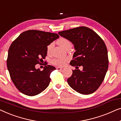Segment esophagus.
Segmentation results:
<instances>
[{
    "label": "esophagus",
    "mask_w": 121,
    "mask_h": 121,
    "mask_svg": "<svg viewBox=\"0 0 121 121\" xmlns=\"http://www.w3.org/2000/svg\"><path fill=\"white\" fill-rule=\"evenodd\" d=\"M57 69L58 70H61L62 69V68L60 67H57Z\"/></svg>",
    "instance_id": "1"
}]
</instances>
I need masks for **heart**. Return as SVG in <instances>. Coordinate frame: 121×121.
Returning a JSON list of instances; mask_svg holds the SVG:
<instances>
[{
  "label": "heart",
  "instance_id": "1",
  "mask_svg": "<svg viewBox=\"0 0 121 121\" xmlns=\"http://www.w3.org/2000/svg\"><path fill=\"white\" fill-rule=\"evenodd\" d=\"M58 44L59 46H61L63 48L65 49L66 48L71 46L72 44L69 39L64 37H60L58 40L57 41ZM53 46V43H50L46 47V50L48 53H49L51 52L52 48ZM68 60V58H56L52 60V63L58 66H63L64 65L65 63Z\"/></svg>",
  "mask_w": 121,
  "mask_h": 121
}]
</instances>
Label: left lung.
<instances>
[{
    "label": "left lung",
    "instance_id": "obj_1",
    "mask_svg": "<svg viewBox=\"0 0 121 121\" xmlns=\"http://www.w3.org/2000/svg\"><path fill=\"white\" fill-rule=\"evenodd\" d=\"M58 34L71 41L76 50L70 64L77 69L73 70L68 83L80 94L93 93L103 82L108 69V53L105 42L95 31L85 26ZM81 65L83 67L82 71L77 69V66Z\"/></svg>",
    "mask_w": 121,
    "mask_h": 121
}]
</instances>
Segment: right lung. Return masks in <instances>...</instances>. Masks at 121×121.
Here are the masks:
<instances>
[{
	"instance_id": "add662e5",
	"label": "right lung",
	"mask_w": 121,
	"mask_h": 121,
	"mask_svg": "<svg viewBox=\"0 0 121 121\" xmlns=\"http://www.w3.org/2000/svg\"><path fill=\"white\" fill-rule=\"evenodd\" d=\"M59 37L57 34L30 30L21 33L8 51L7 68L12 82L21 92L37 95L49 85L50 75L56 68L46 64L42 71L36 69L47 56V46Z\"/></svg>"
}]
</instances>
